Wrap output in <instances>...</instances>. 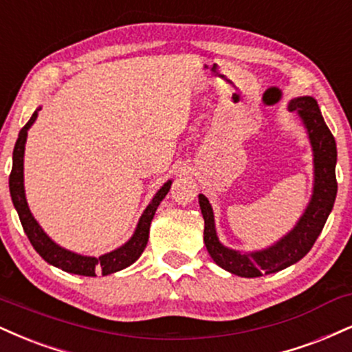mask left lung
<instances>
[{"label":"left lung","mask_w":352,"mask_h":352,"mask_svg":"<svg viewBox=\"0 0 352 352\" xmlns=\"http://www.w3.org/2000/svg\"><path fill=\"white\" fill-rule=\"evenodd\" d=\"M290 111H297L307 126L308 135L315 154V188L310 205L285 238L278 241L272 248L259 252L241 254L232 249L224 248L217 238L214 231L213 210L205 195H198L200 208L205 219V239L210 256L219 267L241 277H261L278 272L298 262L310 252V249L318 239L320 232L331 213L336 200V142L328 126L321 116L318 103L311 96H302L290 101Z\"/></svg>","instance_id":"8db88e82"}]
</instances>
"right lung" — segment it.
Returning a JSON list of instances; mask_svg holds the SVG:
<instances>
[{"label": "right lung", "instance_id": "1", "mask_svg": "<svg viewBox=\"0 0 352 352\" xmlns=\"http://www.w3.org/2000/svg\"><path fill=\"white\" fill-rule=\"evenodd\" d=\"M37 111H34L31 120L26 122L23 129L19 131L18 141H16L14 152H12V168L10 173V192L12 203H14V208L18 211L21 224H23V230L26 232V236L31 241L32 248L39 252V256L44 261H47L49 264L55 265V267L65 270V272L78 274V275H87V277H95L96 272H101L103 275L118 272V270L126 269L128 265L133 264L139 259L144 249H146L147 241H149V230H151V221L154 218L155 210L160 205V201L164 200L165 195H167L168 188H170L172 182H167L162 188L159 190L157 195L154 197V200L149 206H147L144 214L139 219L138 230H135L134 236L126 243L122 248L116 249V251L104 254L101 257H87V256H78L70 251H65L60 245H57L52 239L42 231V228L37 224L36 219L29 211L26 197H24V177H23V165H24V144H26L28 138V129L31 128V124L36 121Z\"/></svg>", "mask_w": 352, "mask_h": 352}]
</instances>
